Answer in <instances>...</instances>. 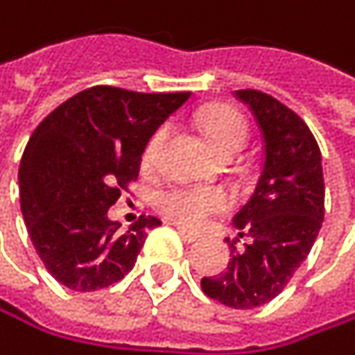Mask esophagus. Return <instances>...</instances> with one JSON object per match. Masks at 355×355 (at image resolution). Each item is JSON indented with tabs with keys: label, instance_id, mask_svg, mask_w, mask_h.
I'll return each mask as SVG.
<instances>
[{
	"label": "esophagus",
	"instance_id": "esophagus-1",
	"mask_svg": "<svg viewBox=\"0 0 355 355\" xmlns=\"http://www.w3.org/2000/svg\"><path fill=\"white\" fill-rule=\"evenodd\" d=\"M176 231H179V235H181V237H183V241H187V243H193V241H198V239H200V235H198V233L187 231L185 227H176Z\"/></svg>",
	"mask_w": 355,
	"mask_h": 355
}]
</instances>
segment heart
<instances>
[{
  "label": "heart",
  "mask_w": 355,
  "mask_h": 355,
  "mask_svg": "<svg viewBox=\"0 0 355 355\" xmlns=\"http://www.w3.org/2000/svg\"><path fill=\"white\" fill-rule=\"evenodd\" d=\"M200 124L223 155H235L248 141V124L243 116L229 105H212L202 112ZM168 126H159L147 141L143 149V162L149 166L155 159L157 147L166 139ZM231 206V196L220 187L202 185H170L155 193L153 208L164 218L179 223L183 227H200L214 214L225 212Z\"/></svg>",
  "instance_id": "heart-1"
}]
</instances>
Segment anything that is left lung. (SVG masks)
<instances>
[{"mask_svg":"<svg viewBox=\"0 0 355 355\" xmlns=\"http://www.w3.org/2000/svg\"><path fill=\"white\" fill-rule=\"evenodd\" d=\"M235 95L260 124L264 166L252 200L233 218L239 239L227 270L204 277L202 289L229 308L252 310L275 300L308 258L324 218V179L320 147L291 107L256 89ZM241 239L248 243L237 252Z\"/></svg>","mask_w":355,"mask_h":355,"instance_id":"1","label":"left lung"}]
</instances>
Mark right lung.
I'll list each match as a JSON object with an SVG mask.
<instances>
[{
	"instance_id": "1",
	"label": "right lung",
	"mask_w": 355,
	"mask_h": 355,
	"mask_svg": "<svg viewBox=\"0 0 355 355\" xmlns=\"http://www.w3.org/2000/svg\"><path fill=\"white\" fill-rule=\"evenodd\" d=\"M89 87L33 130L18 168L20 210L49 275L72 291H97L124 279L159 220L139 216L128 229L105 218L139 179L141 153L155 128L187 99Z\"/></svg>"
}]
</instances>
